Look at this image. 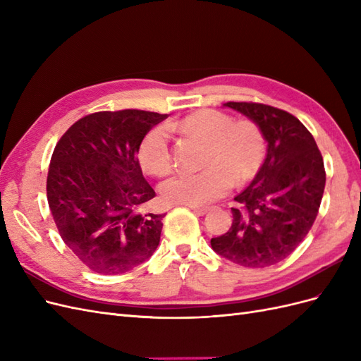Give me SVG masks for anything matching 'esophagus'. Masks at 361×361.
<instances>
[{"label": "esophagus", "instance_id": "esophagus-1", "mask_svg": "<svg viewBox=\"0 0 361 361\" xmlns=\"http://www.w3.org/2000/svg\"><path fill=\"white\" fill-rule=\"evenodd\" d=\"M191 207V211L192 212H195V214H197V215H204V214H207V212H209L211 211V207H202V206H190Z\"/></svg>", "mask_w": 361, "mask_h": 361}]
</instances>
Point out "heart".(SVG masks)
I'll return each instance as SVG.
<instances>
[{
  "instance_id": "1",
  "label": "heart",
  "mask_w": 361,
  "mask_h": 361,
  "mask_svg": "<svg viewBox=\"0 0 361 361\" xmlns=\"http://www.w3.org/2000/svg\"><path fill=\"white\" fill-rule=\"evenodd\" d=\"M180 133L206 143L200 171H182L161 185L164 200L176 204H206L221 197L233 182L255 179L264 166L267 140L253 120H238L215 110H199L178 123ZM141 167L154 176H166L173 169V152L166 128L157 126L141 141Z\"/></svg>"
}]
</instances>
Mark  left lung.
<instances>
[{"mask_svg": "<svg viewBox=\"0 0 361 361\" xmlns=\"http://www.w3.org/2000/svg\"><path fill=\"white\" fill-rule=\"evenodd\" d=\"M264 130L267 158L257 176L238 194L228 231L211 239L216 255L247 268L286 259L312 228L325 188V169L313 135L300 120L256 102H227Z\"/></svg>", "mask_w": 361, "mask_h": 361, "instance_id": "left-lung-1", "label": "left lung"}]
</instances>
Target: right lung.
<instances>
[{"instance_id":"right-lung-1","label":"right lung","mask_w":361,"mask_h":361,"mask_svg":"<svg viewBox=\"0 0 361 361\" xmlns=\"http://www.w3.org/2000/svg\"><path fill=\"white\" fill-rule=\"evenodd\" d=\"M167 118L141 110L99 111L75 122L54 149L47 194L61 239L104 276L146 262L159 244L166 214L146 212L155 191L138 162L149 130Z\"/></svg>"}]
</instances>
